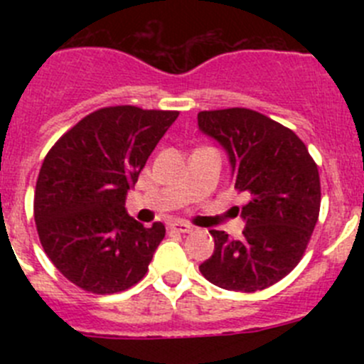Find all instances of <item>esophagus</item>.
I'll return each mask as SVG.
<instances>
[{"label":"esophagus","mask_w":364,"mask_h":364,"mask_svg":"<svg viewBox=\"0 0 364 364\" xmlns=\"http://www.w3.org/2000/svg\"><path fill=\"white\" fill-rule=\"evenodd\" d=\"M168 230H172V232L186 234V232H192V227H190L188 223L178 222V223H171V225H168Z\"/></svg>","instance_id":"esophagus-1"}]
</instances>
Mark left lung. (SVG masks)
<instances>
[{
  "label": "left lung",
  "instance_id": "1",
  "mask_svg": "<svg viewBox=\"0 0 364 364\" xmlns=\"http://www.w3.org/2000/svg\"><path fill=\"white\" fill-rule=\"evenodd\" d=\"M199 128L229 155L234 188L248 197L237 208L243 240L209 230L215 252L199 266L216 287L255 292L287 277L304 255L321 211V178L299 137L284 124L245 107L203 111Z\"/></svg>",
  "mask_w": 364,
  "mask_h": 364
}]
</instances>
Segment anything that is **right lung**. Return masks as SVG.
<instances>
[{
	"label": "right lung",
	"instance_id": "right-lung-1",
	"mask_svg": "<svg viewBox=\"0 0 364 364\" xmlns=\"http://www.w3.org/2000/svg\"><path fill=\"white\" fill-rule=\"evenodd\" d=\"M178 116L135 105L98 109L61 135L43 159L33 203L40 243L56 269L82 291L114 294L148 273L165 227L139 223L124 199Z\"/></svg>",
	"mask_w": 364,
	"mask_h": 364
}]
</instances>
